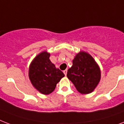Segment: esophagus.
I'll return each instance as SVG.
<instances>
[{"mask_svg": "<svg viewBox=\"0 0 124 124\" xmlns=\"http://www.w3.org/2000/svg\"><path fill=\"white\" fill-rule=\"evenodd\" d=\"M67 71H68V70H64V71H63L64 73V75H65L66 76V75H67Z\"/></svg>", "mask_w": 124, "mask_h": 124, "instance_id": "esophagus-1", "label": "esophagus"}]
</instances>
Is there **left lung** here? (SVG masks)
<instances>
[{
	"mask_svg": "<svg viewBox=\"0 0 124 124\" xmlns=\"http://www.w3.org/2000/svg\"><path fill=\"white\" fill-rule=\"evenodd\" d=\"M67 77L77 91L83 94L91 93L101 78L100 68L91 55L80 52L73 60V66L68 70Z\"/></svg>",
	"mask_w": 124,
	"mask_h": 124,
	"instance_id": "left-lung-1",
	"label": "left lung"
}]
</instances>
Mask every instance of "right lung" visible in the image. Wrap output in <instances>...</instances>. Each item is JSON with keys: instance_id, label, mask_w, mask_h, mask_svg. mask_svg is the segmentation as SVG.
I'll return each mask as SVG.
<instances>
[{"instance_id": "1", "label": "right lung", "mask_w": 124, "mask_h": 124, "mask_svg": "<svg viewBox=\"0 0 124 124\" xmlns=\"http://www.w3.org/2000/svg\"><path fill=\"white\" fill-rule=\"evenodd\" d=\"M50 54L43 51L37 55L29 68V79L32 85L43 94H49L56 84L64 77V73L56 68L49 60Z\"/></svg>"}]
</instances>
